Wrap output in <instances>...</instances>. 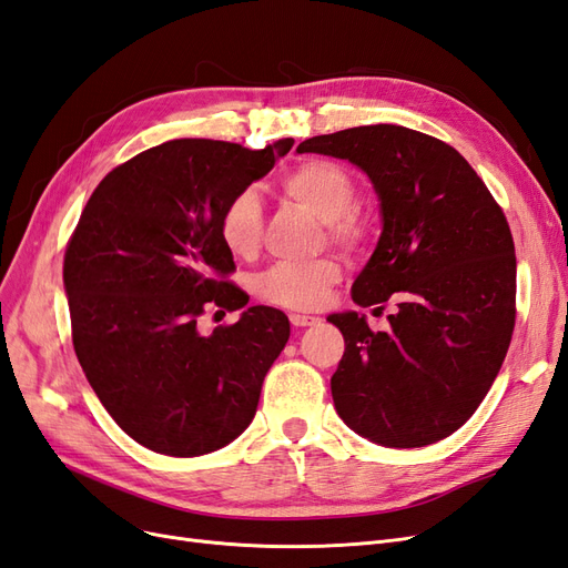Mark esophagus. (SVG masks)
<instances>
[{
    "mask_svg": "<svg viewBox=\"0 0 568 568\" xmlns=\"http://www.w3.org/2000/svg\"><path fill=\"white\" fill-rule=\"evenodd\" d=\"M288 320H291V324H294V326H311V324H317V317H313V315H298V313H294Z\"/></svg>",
    "mask_w": 568,
    "mask_h": 568,
    "instance_id": "esophagus-1",
    "label": "esophagus"
}]
</instances>
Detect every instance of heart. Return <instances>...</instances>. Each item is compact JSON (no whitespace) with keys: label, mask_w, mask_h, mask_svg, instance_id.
<instances>
[{"label":"heart","mask_w":568,"mask_h":568,"mask_svg":"<svg viewBox=\"0 0 568 568\" xmlns=\"http://www.w3.org/2000/svg\"><path fill=\"white\" fill-rule=\"evenodd\" d=\"M280 192L315 213L334 244L346 248L363 244L367 227L355 211L357 186L343 165L324 159L303 161L280 178ZM217 232L232 255L244 261L253 257L261 251L265 232L261 196L253 189L234 194L220 215ZM338 280L341 265L334 257H317L305 263L272 265L257 277L255 291L265 303L286 311H313Z\"/></svg>","instance_id":"obj_1"}]
</instances>
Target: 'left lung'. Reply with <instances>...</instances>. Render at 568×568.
<instances>
[{
  "instance_id": "obj_1",
  "label": "left lung",
  "mask_w": 568,
  "mask_h": 568,
  "mask_svg": "<svg viewBox=\"0 0 568 568\" xmlns=\"http://www.w3.org/2000/svg\"><path fill=\"white\" fill-rule=\"evenodd\" d=\"M296 151L369 178L382 236L353 301L398 303L388 332L353 311L326 317L346 341L332 376L338 417L386 448L448 438L486 398L514 332L517 255L503 209L459 151L403 125L320 134Z\"/></svg>"
}]
</instances>
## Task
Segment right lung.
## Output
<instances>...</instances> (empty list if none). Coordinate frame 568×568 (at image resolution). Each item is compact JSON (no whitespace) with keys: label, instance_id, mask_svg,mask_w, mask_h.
Masks as SVG:
<instances>
[{"label":"right lung","instance_id":"obj_1","mask_svg":"<svg viewBox=\"0 0 568 568\" xmlns=\"http://www.w3.org/2000/svg\"><path fill=\"white\" fill-rule=\"evenodd\" d=\"M291 146L173 140L113 168L84 205L63 257L75 355L115 424L153 453L220 450L255 417L286 315L251 305L211 336L196 320L248 303L222 280L234 261L220 215Z\"/></svg>","mask_w":568,"mask_h":568}]
</instances>
